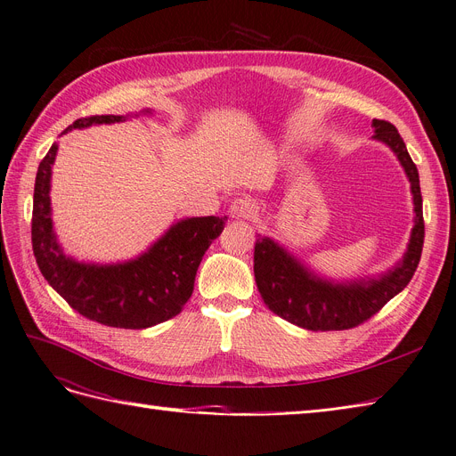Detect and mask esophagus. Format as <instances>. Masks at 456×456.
Masks as SVG:
<instances>
[{
    "label": "esophagus",
    "instance_id": "obj_1",
    "mask_svg": "<svg viewBox=\"0 0 456 456\" xmlns=\"http://www.w3.org/2000/svg\"><path fill=\"white\" fill-rule=\"evenodd\" d=\"M256 212H259V207H256L255 200H251L248 195L236 197L229 208V214L231 217H234V220H251Z\"/></svg>",
    "mask_w": 456,
    "mask_h": 456
}]
</instances>
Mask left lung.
Listing matches in <instances>:
<instances>
[{"instance_id": "1", "label": "left lung", "mask_w": 456, "mask_h": 456, "mask_svg": "<svg viewBox=\"0 0 456 456\" xmlns=\"http://www.w3.org/2000/svg\"><path fill=\"white\" fill-rule=\"evenodd\" d=\"M372 126L374 140L386 143L397 154L410 181L415 217L408 249L397 266L379 277L335 283L313 273L283 246L259 234L253 253L256 289L268 309L290 324L311 331L350 330L360 326L410 283L419 265L425 224L418 167L411 162L397 128L380 118H372Z\"/></svg>"}]
</instances>
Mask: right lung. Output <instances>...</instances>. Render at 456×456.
<instances>
[{"label": "right lung", "instance_id": "1", "mask_svg": "<svg viewBox=\"0 0 456 456\" xmlns=\"http://www.w3.org/2000/svg\"><path fill=\"white\" fill-rule=\"evenodd\" d=\"M125 118L123 115L84 117L61 134L91 125L123 123ZM55 154L57 143L38 164L33 193L31 242L45 280L74 311L104 326L143 330L179 314L193 292L203 255L222 234L227 217H186L171 225L145 253L126 263H77L63 253L53 232L50 181Z\"/></svg>", "mask_w": 456, "mask_h": 456}]
</instances>
